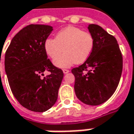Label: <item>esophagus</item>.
Segmentation results:
<instances>
[{
    "label": "esophagus",
    "instance_id": "1",
    "mask_svg": "<svg viewBox=\"0 0 134 134\" xmlns=\"http://www.w3.org/2000/svg\"><path fill=\"white\" fill-rule=\"evenodd\" d=\"M63 73L64 74H68L69 72V70H67V69H63Z\"/></svg>",
    "mask_w": 134,
    "mask_h": 134
}]
</instances>
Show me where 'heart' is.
<instances>
[{"instance_id": "b5f03b06", "label": "heart", "mask_w": 134, "mask_h": 134, "mask_svg": "<svg viewBox=\"0 0 134 134\" xmlns=\"http://www.w3.org/2000/svg\"><path fill=\"white\" fill-rule=\"evenodd\" d=\"M93 46L94 39L91 34L75 26L61 29L54 39L48 38L43 43L46 54L52 60L55 59L53 61L54 65L61 69L85 62L91 53ZM63 49L64 53L58 58Z\"/></svg>"}]
</instances>
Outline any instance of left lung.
Here are the masks:
<instances>
[{"instance_id": "obj_1", "label": "left lung", "mask_w": 134, "mask_h": 134, "mask_svg": "<svg viewBox=\"0 0 134 134\" xmlns=\"http://www.w3.org/2000/svg\"><path fill=\"white\" fill-rule=\"evenodd\" d=\"M94 46L86 61L71 70L74 91L82 103L99 105L115 92L122 71V57L114 36L98 25L89 24Z\"/></svg>"}]
</instances>
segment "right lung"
Wrapping results in <instances>:
<instances>
[{
  "instance_id": "right-lung-1",
  "label": "right lung",
  "mask_w": 134,
  "mask_h": 134,
  "mask_svg": "<svg viewBox=\"0 0 134 134\" xmlns=\"http://www.w3.org/2000/svg\"><path fill=\"white\" fill-rule=\"evenodd\" d=\"M48 25L31 24L12 38L5 54V71L11 90L19 103L35 112L55 104L63 72L47 59L43 43L52 31ZM45 70L51 74L42 79Z\"/></svg>"
}]
</instances>
